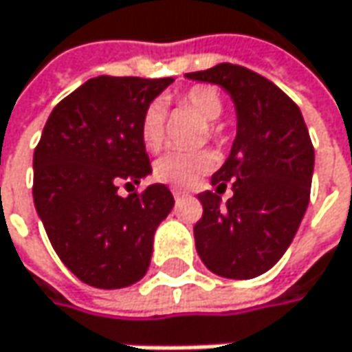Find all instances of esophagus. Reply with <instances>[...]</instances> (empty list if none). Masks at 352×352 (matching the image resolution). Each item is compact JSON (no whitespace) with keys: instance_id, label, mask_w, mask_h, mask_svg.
<instances>
[{"instance_id":"obj_1","label":"esophagus","mask_w":352,"mask_h":352,"mask_svg":"<svg viewBox=\"0 0 352 352\" xmlns=\"http://www.w3.org/2000/svg\"><path fill=\"white\" fill-rule=\"evenodd\" d=\"M173 197H175L177 201H179V199H185V197H189V193H187V191H183V189H173Z\"/></svg>"}]
</instances>
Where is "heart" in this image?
Returning <instances> with one entry per match:
<instances>
[{
	"label": "heart",
	"instance_id": "b5f03b06",
	"mask_svg": "<svg viewBox=\"0 0 352 352\" xmlns=\"http://www.w3.org/2000/svg\"><path fill=\"white\" fill-rule=\"evenodd\" d=\"M179 105L193 111V113L209 123V131L219 135L215 123L221 113H223V97L215 87L209 85H197L187 89L185 94L179 95ZM163 123L165 115L163 109L153 103L145 109L139 123V135L147 151H157L163 143ZM215 167V157L207 151H193V153H181V151H171L159 157L153 167V175L161 183H169L175 187H191L203 175H207Z\"/></svg>",
	"mask_w": 352,
	"mask_h": 352
}]
</instances>
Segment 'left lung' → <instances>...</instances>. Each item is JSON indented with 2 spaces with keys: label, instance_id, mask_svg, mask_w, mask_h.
Returning a JSON list of instances; mask_svg holds the SVG:
<instances>
[{
  "label": "left lung",
  "instance_id": "8db88e82",
  "mask_svg": "<svg viewBox=\"0 0 352 352\" xmlns=\"http://www.w3.org/2000/svg\"><path fill=\"white\" fill-rule=\"evenodd\" d=\"M185 77L223 87L237 111L231 153L211 177L217 191L199 193L197 253L219 277L253 279L285 255L305 217L315 167L309 129L295 101L247 67L219 63ZM229 182L234 197L223 208L217 193Z\"/></svg>",
  "mask_w": 352,
  "mask_h": 352
}]
</instances>
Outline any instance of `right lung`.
Wrapping results in <instances>:
<instances>
[{
	"label": "right lung",
	"instance_id": "1",
	"mask_svg": "<svg viewBox=\"0 0 352 352\" xmlns=\"http://www.w3.org/2000/svg\"><path fill=\"white\" fill-rule=\"evenodd\" d=\"M171 83L94 77L55 105L35 147V211L63 265L91 287L123 289L143 279L157 227L175 205L161 183L117 193L151 173L139 123Z\"/></svg>",
	"mask_w": 352,
	"mask_h": 352
}]
</instances>
